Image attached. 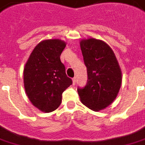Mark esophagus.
I'll list each match as a JSON object with an SVG mask.
<instances>
[{"instance_id": "34e87169", "label": "esophagus", "mask_w": 145, "mask_h": 145, "mask_svg": "<svg viewBox=\"0 0 145 145\" xmlns=\"http://www.w3.org/2000/svg\"><path fill=\"white\" fill-rule=\"evenodd\" d=\"M72 81H73V85H75V83H76V78L75 77L73 78Z\"/></svg>"}]
</instances>
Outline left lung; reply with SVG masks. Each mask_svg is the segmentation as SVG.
Instances as JSON below:
<instances>
[{
	"mask_svg": "<svg viewBox=\"0 0 145 145\" xmlns=\"http://www.w3.org/2000/svg\"><path fill=\"white\" fill-rule=\"evenodd\" d=\"M80 47L88 78L84 88H78V93L86 107L98 112L117 96L122 82L121 70L112 48L101 40L83 39Z\"/></svg>",
	"mask_w": 145,
	"mask_h": 145,
	"instance_id": "obj_1",
	"label": "left lung"
}]
</instances>
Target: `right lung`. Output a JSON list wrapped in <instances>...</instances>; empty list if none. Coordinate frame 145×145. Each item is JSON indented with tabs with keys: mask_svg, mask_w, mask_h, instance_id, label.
<instances>
[{
	"mask_svg": "<svg viewBox=\"0 0 145 145\" xmlns=\"http://www.w3.org/2000/svg\"><path fill=\"white\" fill-rule=\"evenodd\" d=\"M66 43L48 39L33 49L24 68V87L32 104L44 112L56 110L62 103L63 91L72 84L66 74L60 55Z\"/></svg>",
	"mask_w": 145,
	"mask_h": 145,
	"instance_id": "add662e5",
	"label": "right lung"
}]
</instances>
